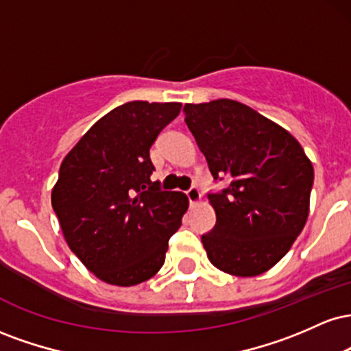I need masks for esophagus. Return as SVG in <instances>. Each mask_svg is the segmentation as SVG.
I'll list each match as a JSON object with an SVG mask.
<instances>
[{
  "label": "esophagus",
  "mask_w": 351,
  "mask_h": 351,
  "mask_svg": "<svg viewBox=\"0 0 351 351\" xmlns=\"http://www.w3.org/2000/svg\"><path fill=\"white\" fill-rule=\"evenodd\" d=\"M186 196H188V201L191 204H195V203H198V201L201 199V193H199V189H198V186H191L186 191Z\"/></svg>",
  "instance_id": "obj_1"
}]
</instances>
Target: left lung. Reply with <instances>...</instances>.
Here are the masks:
<instances>
[{"label":"left lung","instance_id":"left-lung-1","mask_svg":"<svg viewBox=\"0 0 351 351\" xmlns=\"http://www.w3.org/2000/svg\"><path fill=\"white\" fill-rule=\"evenodd\" d=\"M184 123L215 181L216 224L201 236L209 261L239 277L259 276L287 254L308 216L313 167L287 130L236 100L186 104Z\"/></svg>","mask_w":351,"mask_h":351}]
</instances>
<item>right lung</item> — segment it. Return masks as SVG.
Returning <instances> with one entry per match:
<instances>
[{"instance_id": "add662e5", "label": "right lung", "mask_w": 351, "mask_h": 351, "mask_svg": "<svg viewBox=\"0 0 351 351\" xmlns=\"http://www.w3.org/2000/svg\"><path fill=\"white\" fill-rule=\"evenodd\" d=\"M178 102L134 100L115 107L67 153L52 209L71 251L100 280L128 287L162 269L188 199L163 191L150 148L176 119Z\"/></svg>"}]
</instances>
